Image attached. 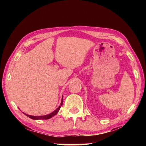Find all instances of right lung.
<instances>
[{
	"instance_id": "add662e5",
	"label": "right lung",
	"mask_w": 146,
	"mask_h": 146,
	"mask_svg": "<svg viewBox=\"0 0 146 146\" xmlns=\"http://www.w3.org/2000/svg\"><path fill=\"white\" fill-rule=\"evenodd\" d=\"M63 98L62 100V102L60 103V106H59V107L56 109V110L55 111H54L53 112H52L51 113H50V114L49 115H44V116H39V117H35V116H31V115H26L25 114L26 116H28V117H29L30 118H31V119H33V120H47V119H49V118H51L52 117H53L54 115H55L56 113H57L58 112V111L60 110V108H61V106L63 104Z\"/></svg>"
}]
</instances>
